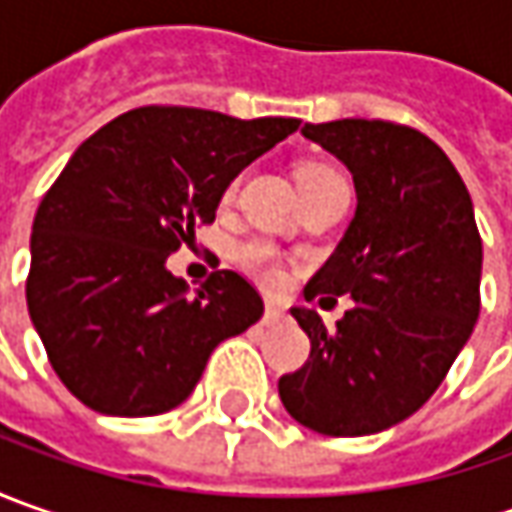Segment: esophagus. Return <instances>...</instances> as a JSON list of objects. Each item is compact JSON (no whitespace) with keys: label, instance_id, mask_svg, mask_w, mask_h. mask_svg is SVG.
Returning a JSON list of instances; mask_svg holds the SVG:
<instances>
[{"label":"esophagus","instance_id":"esophagus-1","mask_svg":"<svg viewBox=\"0 0 512 512\" xmlns=\"http://www.w3.org/2000/svg\"><path fill=\"white\" fill-rule=\"evenodd\" d=\"M285 319H287V313L279 305L265 307V316H262V322H265V325H279V322H285Z\"/></svg>","mask_w":512,"mask_h":512}]
</instances>
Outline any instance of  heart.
Listing matches in <instances>:
<instances>
[{
	"label": "heart",
	"instance_id": "b5f03b06",
	"mask_svg": "<svg viewBox=\"0 0 512 512\" xmlns=\"http://www.w3.org/2000/svg\"><path fill=\"white\" fill-rule=\"evenodd\" d=\"M296 179H299V187H302V193L310 190V187H319L325 185V182H333V179H342V173L333 168V165H327V162H305L299 173H296ZM236 185L239 182H230L225 190V199H230L233 193H236ZM233 259H236V265L242 267L245 273H250L256 282H262V285L273 287L282 282V259H279V250L265 242V239H247L242 245L233 250Z\"/></svg>",
	"mask_w": 512,
	"mask_h": 512
}]
</instances>
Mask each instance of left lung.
Returning <instances> with one entry per match:
<instances>
[{"label": "left lung", "instance_id": "1", "mask_svg": "<svg viewBox=\"0 0 512 512\" xmlns=\"http://www.w3.org/2000/svg\"><path fill=\"white\" fill-rule=\"evenodd\" d=\"M302 133L347 165L359 202L305 299L350 293L356 305L330 330L316 310H290L310 359L279 379V396L322 436H370L413 416L470 339L482 236L459 170L416 128L339 119Z\"/></svg>", "mask_w": 512, "mask_h": 512}]
</instances>
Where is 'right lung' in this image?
Masks as SVG:
<instances>
[{
    "instance_id": "1",
    "label": "right lung",
    "mask_w": 512,
    "mask_h": 512,
    "mask_svg": "<svg viewBox=\"0 0 512 512\" xmlns=\"http://www.w3.org/2000/svg\"><path fill=\"white\" fill-rule=\"evenodd\" d=\"M299 125L148 105L76 148L36 210L25 296L50 367L79 402L105 416L168 413L216 344L262 319V296L242 273L216 270L190 296L168 256Z\"/></svg>"
}]
</instances>
